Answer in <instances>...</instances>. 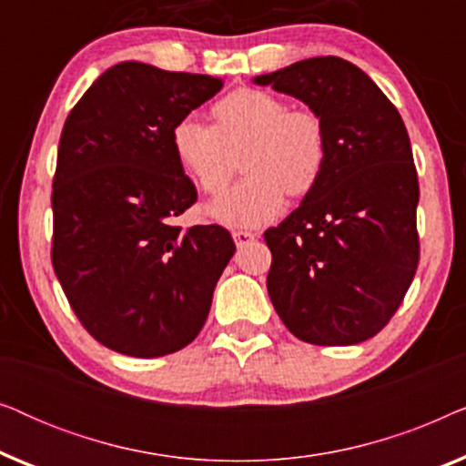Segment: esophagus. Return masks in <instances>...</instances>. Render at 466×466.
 Segmentation results:
<instances>
[{"mask_svg": "<svg viewBox=\"0 0 466 466\" xmlns=\"http://www.w3.org/2000/svg\"><path fill=\"white\" fill-rule=\"evenodd\" d=\"M254 238H257V235L250 231H233V239H235V244H238V248L250 244Z\"/></svg>", "mask_w": 466, "mask_h": 466, "instance_id": "34e87169", "label": "esophagus"}]
</instances>
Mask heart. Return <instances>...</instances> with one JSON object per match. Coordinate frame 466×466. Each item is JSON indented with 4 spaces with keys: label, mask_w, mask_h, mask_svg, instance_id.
Instances as JSON below:
<instances>
[{
    "label": "heart",
    "mask_w": 466,
    "mask_h": 466,
    "mask_svg": "<svg viewBox=\"0 0 466 466\" xmlns=\"http://www.w3.org/2000/svg\"><path fill=\"white\" fill-rule=\"evenodd\" d=\"M214 125L177 120L171 150L180 169L206 195L231 180L241 152L246 177L209 203L206 214L233 228H254L282 214L286 193L308 195L329 161V136L314 110H289L278 95L239 88L216 101Z\"/></svg>",
    "instance_id": "heart-1"
}]
</instances>
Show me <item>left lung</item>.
I'll return each instance as SVG.
<instances>
[{
  "label": "left lung",
  "mask_w": 466,
  "mask_h": 466,
  "mask_svg": "<svg viewBox=\"0 0 466 466\" xmlns=\"http://www.w3.org/2000/svg\"><path fill=\"white\" fill-rule=\"evenodd\" d=\"M252 82L303 101L329 136L320 182L265 231L273 308L301 341H367L399 309L420 258V188L403 118L339 56H314Z\"/></svg>",
  "instance_id": "1"
}]
</instances>
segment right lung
Here are the masks:
<instances>
[{
    "mask_svg": "<svg viewBox=\"0 0 466 466\" xmlns=\"http://www.w3.org/2000/svg\"><path fill=\"white\" fill-rule=\"evenodd\" d=\"M220 78L123 61L106 69L63 125L53 180V267L88 333L118 354L155 359L199 335L235 254L218 225L184 231L197 188L171 129Z\"/></svg>",
    "mask_w": 466,
    "mask_h": 466,
    "instance_id": "right-lung-1",
    "label": "right lung"
}]
</instances>
